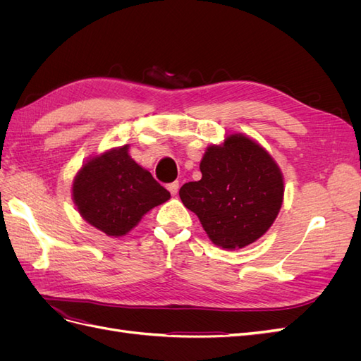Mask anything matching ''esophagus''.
I'll list each match as a JSON object with an SVG mask.
<instances>
[{
	"label": "esophagus",
	"mask_w": 361,
	"mask_h": 361,
	"mask_svg": "<svg viewBox=\"0 0 361 361\" xmlns=\"http://www.w3.org/2000/svg\"><path fill=\"white\" fill-rule=\"evenodd\" d=\"M167 190L170 191L171 195H176L179 191V182H171L167 185Z\"/></svg>",
	"instance_id": "esophagus-1"
}]
</instances>
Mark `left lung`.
<instances>
[{
	"mask_svg": "<svg viewBox=\"0 0 361 361\" xmlns=\"http://www.w3.org/2000/svg\"><path fill=\"white\" fill-rule=\"evenodd\" d=\"M200 171L202 179L182 185L179 195L212 244L239 250L268 232L281 209L285 179L264 146L245 134H228L206 147Z\"/></svg>",
	"mask_w": 361,
	"mask_h": 361,
	"instance_id": "obj_1",
	"label": "left lung"
}]
</instances>
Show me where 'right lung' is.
<instances>
[{
  "label": "right lung",
  "instance_id": "right-lung-1",
  "mask_svg": "<svg viewBox=\"0 0 361 361\" xmlns=\"http://www.w3.org/2000/svg\"><path fill=\"white\" fill-rule=\"evenodd\" d=\"M72 200L85 223L122 238L170 192L129 155V145L87 158L72 180Z\"/></svg>",
  "mask_w": 361,
  "mask_h": 361
}]
</instances>
